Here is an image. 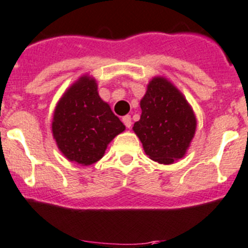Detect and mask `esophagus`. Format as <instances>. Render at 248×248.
Listing matches in <instances>:
<instances>
[{"instance_id":"1","label":"esophagus","mask_w":248,"mask_h":248,"mask_svg":"<svg viewBox=\"0 0 248 248\" xmlns=\"http://www.w3.org/2000/svg\"><path fill=\"white\" fill-rule=\"evenodd\" d=\"M122 122H124V126H126L127 128H131L132 127V119L129 115H126V116L122 117Z\"/></svg>"}]
</instances>
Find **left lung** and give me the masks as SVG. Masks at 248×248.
<instances>
[{"mask_svg":"<svg viewBox=\"0 0 248 248\" xmlns=\"http://www.w3.org/2000/svg\"><path fill=\"white\" fill-rule=\"evenodd\" d=\"M140 108L141 116L133 131L145 154L163 164L182 158L194 137L197 121L181 92L164 78H154Z\"/></svg>","mask_w":248,"mask_h":248,"instance_id":"left-lung-1","label":"left lung"}]
</instances>
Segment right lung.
Masks as SVG:
<instances>
[{
	"label": "right lung",
	"mask_w": 248,
	"mask_h": 248,
	"mask_svg": "<svg viewBox=\"0 0 248 248\" xmlns=\"http://www.w3.org/2000/svg\"><path fill=\"white\" fill-rule=\"evenodd\" d=\"M124 131V124L102 101L91 78H80L55 109L52 134L57 146L66 158L81 166L99 161L109 142Z\"/></svg>",
	"instance_id": "right-lung-1"
}]
</instances>
